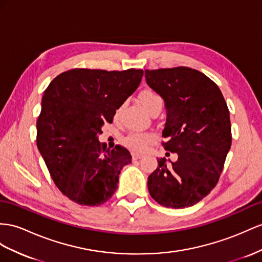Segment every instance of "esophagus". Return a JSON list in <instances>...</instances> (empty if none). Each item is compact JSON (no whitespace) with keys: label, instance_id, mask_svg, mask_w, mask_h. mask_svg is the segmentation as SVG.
Instances as JSON below:
<instances>
[{"label":"esophagus","instance_id":"obj_1","mask_svg":"<svg viewBox=\"0 0 262 262\" xmlns=\"http://www.w3.org/2000/svg\"><path fill=\"white\" fill-rule=\"evenodd\" d=\"M132 157H133V159H134V160H137V159L143 158V157H144V155H140V154L134 152V154H132Z\"/></svg>","mask_w":262,"mask_h":262}]
</instances>
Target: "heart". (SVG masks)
I'll return each mask as SVG.
<instances>
[{
  "instance_id": "obj_1",
  "label": "heart",
  "mask_w": 262,
  "mask_h": 262,
  "mask_svg": "<svg viewBox=\"0 0 262 262\" xmlns=\"http://www.w3.org/2000/svg\"><path fill=\"white\" fill-rule=\"evenodd\" d=\"M139 102L143 105L144 108L149 112L151 108L156 106H163V99L156 92L151 90H146L142 92L139 95ZM119 112V108L116 112V115ZM155 138L151 134H143V133H134L125 138V145L135 151H143L146 149L151 140Z\"/></svg>"
}]
</instances>
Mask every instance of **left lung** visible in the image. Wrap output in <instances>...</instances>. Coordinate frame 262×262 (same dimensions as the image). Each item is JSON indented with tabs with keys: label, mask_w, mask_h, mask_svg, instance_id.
Instances as JSON below:
<instances>
[{
	"label": "left lung",
	"mask_w": 262,
	"mask_h": 262,
	"mask_svg": "<svg viewBox=\"0 0 262 262\" xmlns=\"http://www.w3.org/2000/svg\"><path fill=\"white\" fill-rule=\"evenodd\" d=\"M145 78L165 102V149L178 155L170 164L158 159L147 182L148 191L167 208L193 206L217 185L230 149L226 100L209 77L189 67L146 70Z\"/></svg>",
	"instance_id": "8db88e82"
}]
</instances>
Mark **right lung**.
I'll return each mask as SVG.
<instances>
[{"instance_id": "1", "label": "right lung", "mask_w": 262, "mask_h": 262, "mask_svg": "<svg viewBox=\"0 0 262 262\" xmlns=\"http://www.w3.org/2000/svg\"><path fill=\"white\" fill-rule=\"evenodd\" d=\"M143 70L75 69L59 74L45 90L37 118V148L57 188L79 205L106 203L117 189L130 152L98 142L105 123L137 90Z\"/></svg>"}]
</instances>
